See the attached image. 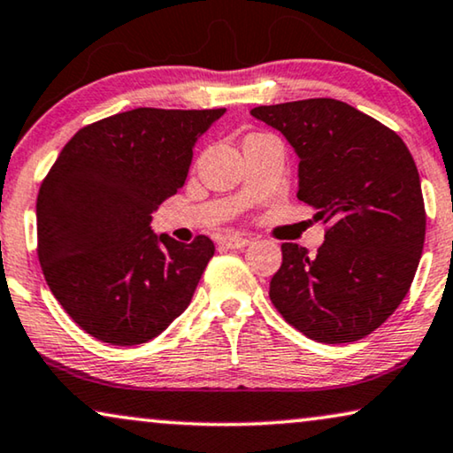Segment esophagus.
<instances>
[{
	"label": "esophagus",
	"instance_id": "esophagus-1",
	"mask_svg": "<svg viewBox=\"0 0 453 453\" xmlns=\"http://www.w3.org/2000/svg\"><path fill=\"white\" fill-rule=\"evenodd\" d=\"M221 244L226 248H234V250H242V248L250 244V238H246V235H238V234H226L224 238H221Z\"/></svg>",
	"mask_w": 453,
	"mask_h": 453
}]
</instances>
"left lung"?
I'll use <instances>...</instances> for the list:
<instances>
[{
    "label": "left lung",
    "mask_w": 453,
    "mask_h": 453,
    "mask_svg": "<svg viewBox=\"0 0 453 453\" xmlns=\"http://www.w3.org/2000/svg\"><path fill=\"white\" fill-rule=\"evenodd\" d=\"M299 157L297 199L326 224L314 257L283 244L269 297L311 341L339 345L372 334L415 279L425 244L417 164L392 129L347 102L310 98L257 106Z\"/></svg>",
    "instance_id": "1"
}]
</instances>
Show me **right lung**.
Here are the masks:
<instances>
[{
    "label": "right lung",
    "mask_w": 453,
    "mask_h": 453,
    "mask_svg": "<svg viewBox=\"0 0 453 453\" xmlns=\"http://www.w3.org/2000/svg\"><path fill=\"white\" fill-rule=\"evenodd\" d=\"M226 108H135L81 127L36 199L38 260L72 320L108 345H142L187 310L215 246L151 232L187 180L195 142Z\"/></svg>",
    "instance_id": "right-lung-1"
}]
</instances>
